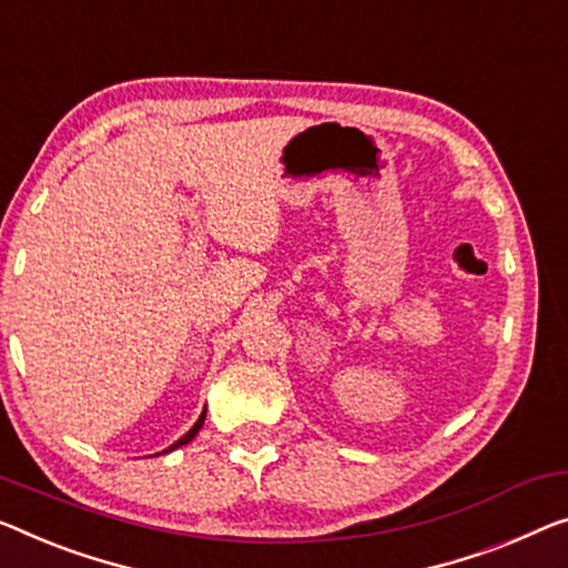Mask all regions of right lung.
<instances>
[{
	"mask_svg": "<svg viewBox=\"0 0 568 568\" xmlns=\"http://www.w3.org/2000/svg\"><path fill=\"white\" fill-rule=\"evenodd\" d=\"M203 418H206V410H203V413H201V418L196 420V426H193V428L189 430V434H185L183 438H178V442H175V444H173L171 448H165V452H173V448H178V446H183V444H189V442H191V438H193V436H196V434H199V430H201V426H203Z\"/></svg>",
	"mask_w": 568,
	"mask_h": 568,
	"instance_id": "1",
	"label": "right lung"
}]
</instances>
